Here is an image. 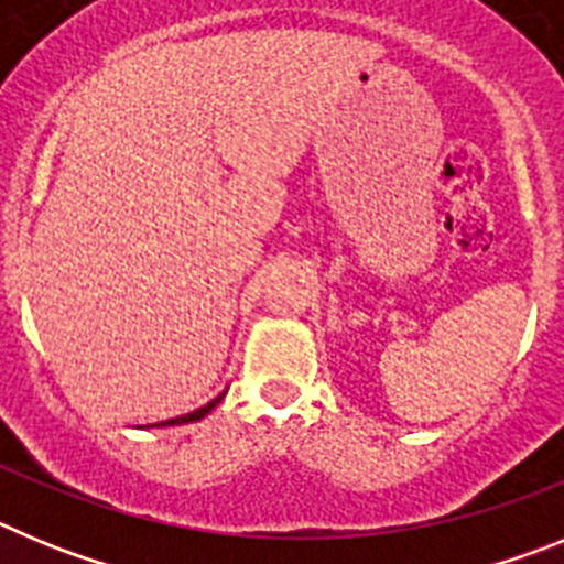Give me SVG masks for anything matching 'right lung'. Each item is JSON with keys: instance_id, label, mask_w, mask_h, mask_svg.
I'll use <instances>...</instances> for the list:
<instances>
[{"instance_id": "obj_1", "label": "right lung", "mask_w": 564, "mask_h": 564, "mask_svg": "<svg viewBox=\"0 0 564 564\" xmlns=\"http://www.w3.org/2000/svg\"><path fill=\"white\" fill-rule=\"evenodd\" d=\"M223 398H226V392H223V395H217V398H214V401H208L206 406H200V410L188 412V415L172 417V421H161V423H149V426H177V423H192V421H200V417H206L208 412H212L214 406H217V403L223 401ZM149 426H147V430H149Z\"/></svg>"}]
</instances>
